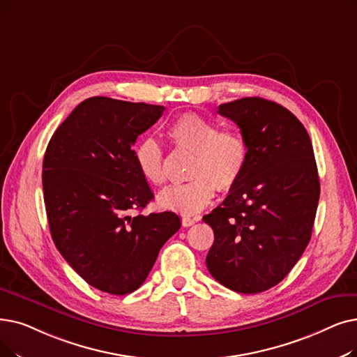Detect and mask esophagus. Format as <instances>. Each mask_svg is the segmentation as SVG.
<instances>
[{
  "label": "esophagus",
  "instance_id": "obj_1",
  "mask_svg": "<svg viewBox=\"0 0 357 357\" xmlns=\"http://www.w3.org/2000/svg\"><path fill=\"white\" fill-rule=\"evenodd\" d=\"M195 222H198L197 217H190V215H183V217H182V226H183V227H190V226H192Z\"/></svg>",
  "mask_w": 357,
  "mask_h": 357
}]
</instances>
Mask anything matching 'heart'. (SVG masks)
Returning <instances> with one entry per match:
<instances>
[{"label":"heart","instance_id":"obj_1","mask_svg":"<svg viewBox=\"0 0 357 357\" xmlns=\"http://www.w3.org/2000/svg\"><path fill=\"white\" fill-rule=\"evenodd\" d=\"M166 135L176 149L192 151L187 183L172 185L159 194L163 208L192 215L206 208L215 190L229 191L242 178L250 144L238 130H220L219 122L198 114H183L166 128ZM138 172L151 185H163L167 179L165 154L159 143L144 138L134 149Z\"/></svg>","mask_w":357,"mask_h":357}]
</instances>
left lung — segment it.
<instances>
[{"label": "left lung", "instance_id": "obj_1", "mask_svg": "<svg viewBox=\"0 0 357 357\" xmlns=\"http://www.w3.org/2000/svg\"><path fill=\"white\" fill-rule=\"evenodd\" d=\"M250 144L242 178L203 220L214 242L210 274L238 293H259L280 283L311 241L319 199L314 149L302 122L262 98L219 106Z\"/></svg>", "mask_w": 357, "mask_h": 357}]
</instances>
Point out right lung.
I'll return each instance as SVG.
<instances>
[{"label": "right lung", "instance_id": "add662e5", "mask_svg": "<svg viewBox=\"0 0 357 357\" xmlns=\"http://www.w3.org/2000/svg\"><path fill=\"white\" fill-rule=\"evenodd\" d=\"M163 106L95 96L61 123L43 158V199L51 236L90 286L111 294L140 287L165 242L181 227L172 211L130 215L153 192L132 146Z\"/></svg>", "mask_w": 357, "mask_h": 357}]
</instances>
